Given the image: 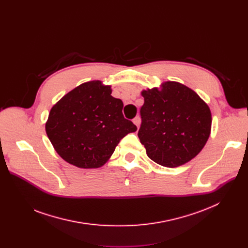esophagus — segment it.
I'll return each mask as SVG.
<instances>
[{
	"label": "esophagus",
	"instance_id": "34e87169",
	"mask_svg": "<svg viewBox=\"0 0 248 248\" xmlns=\"http://www.w3.org/2000/svg\"><path fill=\"white\" fill-rule=\"evenodd\" d=\"M133 124L136 125V126H139V124H140V123H141V119H140V117L139 116H137V117H135L134 119H133Z\"/></svg>",
	"mask_w": 248,
	"mask_h": 248
}]
</instances>
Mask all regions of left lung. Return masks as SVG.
I'll return each mask as SVG.
<instances>
[{"label":"left lung","mask_w":248,"mask_h":248,"mask_svg":"<svg viewBox=\"0 0 248 248\" xmlns=\"http://www.w3.org/2000/svg\"><path fill=\"white\" fill-rule=\"evenodd\" d=\"M138 137L155 163L175 168L193 159L204 147L211 131L207 104L184 84L168 81L162 89L142 91Z\"/></svg>","instance_id":"obj_1"}]
</instances>
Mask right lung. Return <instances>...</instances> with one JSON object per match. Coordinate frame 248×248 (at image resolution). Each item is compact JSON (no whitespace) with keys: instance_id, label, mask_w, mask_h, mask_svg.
I'll use <instances>...</instances> for the list:
<instances>
[{"instance_id":"obj_1","label":"right lung","mask_w":248,"mask_h":248,"mask_svg":"<svg viewBox=\"0 0 248 248\" xmlns=\"http://www.w3.org/2000/svg\"><path fill=\"white\" fill-rule=\"evenodd\" d=\"M111 86L85 82L64 95L51 109L46 132L57 153L83 169L102 167L126 134L137 127L123 115L124 103Z\"/></svg>"}]
</instances>
